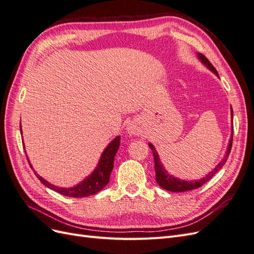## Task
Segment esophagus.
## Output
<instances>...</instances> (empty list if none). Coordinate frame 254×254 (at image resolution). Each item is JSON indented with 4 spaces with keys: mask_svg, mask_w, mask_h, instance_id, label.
<instances>
[{
    "mask_svg": "<svg viewBox=\"0 0 254 254\" xmlns=\"http://www.w3.org/2000/svg\"><path fill=\"white\" fill-rule=\"evenodd\" d=\"M128 129H129V131H130V132H132V133H134V132H135V128H133L132 126H130Z\"/></svg>",
    "mask_w": 254,
    "mask_h": 254,
    "instance_id": "esophagus-1",
    "label": "esophagus"
}]
</instances>
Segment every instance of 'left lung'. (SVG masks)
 I'll list each match as a JSON object with an SVG mask.
<instances>
[{"mask_svg":"<svg viewBox=\"0 0 254 254\" xmlns=\"http://www.w3.org/2000/svg\"><path fill=\"white\" fill-rule=\"evenodd\" d=\"M198 58L201 60V63L204 65H206V67H209L213 73L216 74L218 77H219V75H218V73L216 71V68H215L212 65V64L209 61V59H207L204 55H202V54H198ZM231 115L233 117L232 108H231ZM232 141H233V127H232L231 139H230V141H229V145H228V148H227V151H226V156L224 157V159L220 161L219 164L216 167H215L212 172H210L205 177H203L202 179H200V180H194V181L180 180L178 178H176V177H173L172 175L168 174V172L164 170V166L162 165V163H161L159 155H158V152H157V150L155 148V146L149 143L148 146L150 147V149L152 150L153 160H155L156 181L158 182V184H159L161 188H163L164 190H170V191H187V190H195V189L200 188L201 186H203L205 182H207L210 179H212V177L215 174H216L220 170V168L224 166V164L227 162V159H228V157L230 155V151H231V148H232Z\"/></svg>","mask_w":254,"mask_h":254,"instance_id":"1","label":"left lung"}]
</instances>
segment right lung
Listing matches in <instances>:
<instances>
[{
	"mask_svg": "<svg viewBox=\"0 0 254 254\" xmlns=\"http://www.w3.org/2000/svg\"><path fill=\"white\" fill-rule=\"evenodd\" d=\"M20 130L22 133V129H20ZM120 141H121V137L117 136L113 141L110 142V144L107 146L106 149L102 153L101 160H99L98 165L94 170V172L92 173L89 177H87V178L83 181L78 183L76 187H73L70 189L58 188V187L53 186V184H51L47 180H44L42 177H40L37 173H35V174L37 176V178L39 179L41 181V183L44 184L45 187L51 189V190H54L61 195L74 197V198L94 195V194L98 193L101 190H103L109 182L110 174L113 170V161H114L115 153H117V151L120 147ZM25 155H26V152H25ZM27 160H28V158H27ZM28 163L30 165L29 160H28ZM30 167H32V165H30Z\"/></svg>",
	"mask_w": 254,
	"mask_h": 254,
	"instance_id": "obj_1",
	"label": "right lung"
}]
</instances>
